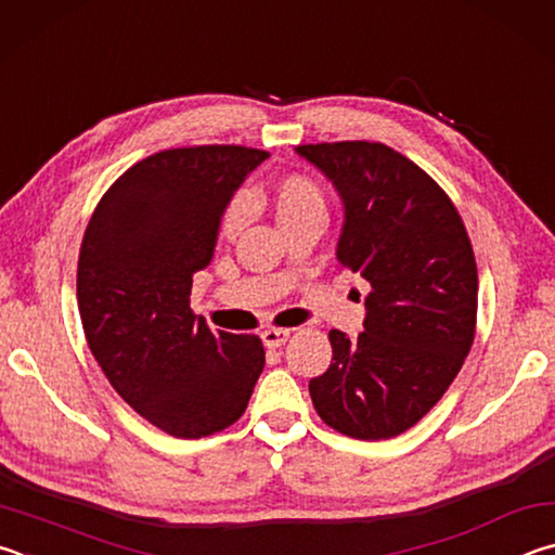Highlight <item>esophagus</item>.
<instances>
[{"label": "esophagus", "mask_w": 555, "mask_h": 555, "mask_svg": "<svg viewBox=\"0 0 555 555\" xmlns=\"http://www.w3.org/2000/svg\"><path fill=\"white\" fill-rule=\"evenodd\" d=\"M260 338L268 348H280L285 346V341L289 338V328H266V332L260 334Z\"/></svg>", "instance_id": "esophagus-1"}]
</instances>
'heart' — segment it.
I'll return each mask as SVG.
<instances>
[{
	"instance_id": "b5f03b06",
	"label": "heart",
	"mask_w": 555,
	"mask_h": 555,
	"mask_svg": "<svg viewBox=\"0 0 555 555\" xmlns=\"http://www.w3.org/2000/svg\"><path fill=\"white\" fill-rule=\"evenodd\" d=\"M270 207L280 229H283L297 219L324 214V194L317 188V182L305 178V175H287L270 190ZM243 217H246V204L233 199L221 217L219 229L223 236H233L241 229Z\"/></svg>"
}]
</instances>
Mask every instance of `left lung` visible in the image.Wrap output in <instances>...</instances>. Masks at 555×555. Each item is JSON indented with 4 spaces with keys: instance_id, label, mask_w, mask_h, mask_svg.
Segmentation results:
<instances>
[{
    "instance_id": "obj_1",
    "label": "left lung",
    "mask_w": 555,
    "mask_h": 555,
    "mask_svg": "<svg viewBox=\"0 0 555 555\" xmlns=\"http://www.w3.org/2000/svg\"><path fill=\"white\" fill-rule=\"evenodd\" d=\"M344 202L336 258L367 280L363 334L328 332L332 365L309 380L324 424L351 439L400 436L449 390L478 317V266L459 209L385 143L297 145Z\"/></svg>"
}]
</instances>
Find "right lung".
Listing matches in <instances>:
<instances>
[{
  "label": "right lung",
  "instance_id": "1",
  "mask_svg": "<svg viewBox=\"0 0 555 555\" xmlns=\"http://www.w3.org/2000/svg\"><path fill=\"white\" fill-rule=\"evenodd\" d=\"M270 153L192 145L131 165L96 204L77 260L87 346L121 400L178 439L227 429L266 365L258 336L211 332L190 309L233 192Z\"/></svg>",
  "mask_w": 555,
  "mask_h": 555
}]
</instances>
